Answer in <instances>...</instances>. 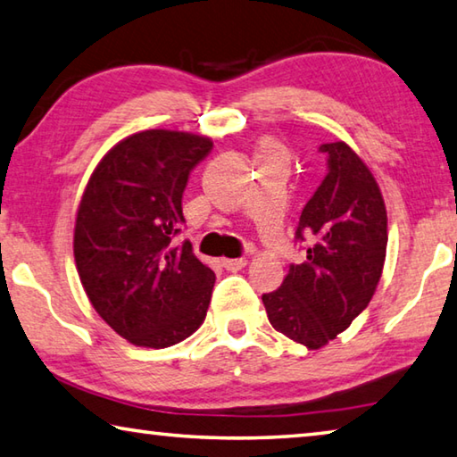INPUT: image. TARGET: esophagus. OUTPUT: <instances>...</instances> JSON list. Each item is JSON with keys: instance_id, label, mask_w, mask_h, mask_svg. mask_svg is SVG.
Listing matches in <instances>:
<instances>
[{"instance_id": "obj_1", "label": "esophagus", "mask_w": 457, "mask_h": 457, "mask_svg": "<svg viewBox=\"0 0 457 457\" xmlns=\"http://www.w3.org/2000/svg\"><path fill=\"white\" fill-rule=\"evenodd\" d=\"M247 260L245 258H226L223 260V268L229 270V272H237V270L245 268Z\"/></svg>"}]
</instances>
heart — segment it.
I'll return each instance as SVG.
<instances>
[{
  "label": "heart",
  "instance_id": "b5f03b06",
  "mask_svg": "<svg viewBox=\"0 0 457 457\" xmlns=\"http://www.w3.org/2000/svg\"><path fill=\"white\" fill-rule=\"evenodd\" d=\"M266 159H288V153H286L284 146L280 143H276L274 138H264L258 146V161H266Z\"/></svg>",
  "mask_w": 457,
  "mask_h": 457
}]
</instances>
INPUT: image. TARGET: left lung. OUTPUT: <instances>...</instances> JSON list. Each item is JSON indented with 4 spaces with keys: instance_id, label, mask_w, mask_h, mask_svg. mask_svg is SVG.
I'll use <instances>...</instances> for the list:
<instances>
[{
    "instance_id": "left-lung-1",
    "label": "left lung",
    "mask_w": 457,
    "mask_h": 457,
    "mask_svg": "<svg viewBox=\"0 0 457 457\" xmlns=\"http://www.w3.org/2000/svg\"><path fill=\"white\" fill-rule=\"evenodd\" d=\"M328 173L296 228L306 262L290 264L282 286L264 294L272 327L308 349H322L365 311L383 274L386 212L362 159L343 141L320 145Z\"/></svg>"
}]
</instances>
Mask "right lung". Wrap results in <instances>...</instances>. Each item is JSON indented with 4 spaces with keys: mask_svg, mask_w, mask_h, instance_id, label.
Instances as JSON below:
<instances>
[{
    "mask_svg": "<svg viewBox=\"0 0 457 457\" xmlns=\"http://www.w3.org/2000/svg\"><path fill=\"white\" fill-rule=\"evenodd\" d=\"M207 137L151 129L122 138L96 165L76 213L74 260L108 327L137 346L165 349L205 320L215 274L181 231L189 173Z\"/></svg>",
    "mask_w": 457,
    "mask_h": 457,
    "instance_id": "obj_1",
    "label": "right lung"
}]
</instances>
